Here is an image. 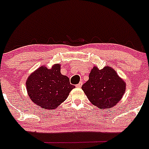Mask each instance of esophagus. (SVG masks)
I'll return each instance as SVG.
<instances>
[{"label": "esophagus", "instance_id": "1", "mask_svg": "<svg viewBox=\"0 0 149 149\" xmlns=\"http://www.w3.org/2000/svg\"><path fill=\"white\" fill-rule=\"evenodd\" d=\"M82 82H80L79 83V84H77L76 86H77V88H81V87H82Z\"/></svg>", "mask_w": 149, "mask_h": 149}]
</instances>
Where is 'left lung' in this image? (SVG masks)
<instances>
[{"mask_svg": "<svg viewBox=\"0 0 149 149\" xmlns=\"http://www.w3.org/2000/svg\"><path fill=\"white\" fill-rule=\"evenodd\" d=\"M88 80L82 85V89L91 103L100 109H107L116 105L126 91V82L112 67L91 70Z\"/></svg>", "mask_w": 149, "mask_h": 149, "instance_id": "obj_1", "label": "left lung"}]
</instances>
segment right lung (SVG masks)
<instances>
[{
    "mask_svg": "<svg viewBox=\"0 0 149 149\" xmlns=\"http://www.w3.org/2000/svg\"><path fill=\"white\" fill-rule=\"evenodd\" d=\"M26 85L32 102L46 110L59 107L75 88L70 84V79L61 74L60 63L53 65L51 69L45 66L38 67L29 75Z\"/></svg>",
    "mask_w": 149,
    "mask_h": 149,
    "instance_id": "add662e5",
    "label": "right lung"
}]
</instances>
